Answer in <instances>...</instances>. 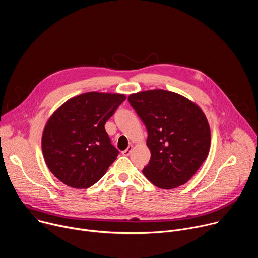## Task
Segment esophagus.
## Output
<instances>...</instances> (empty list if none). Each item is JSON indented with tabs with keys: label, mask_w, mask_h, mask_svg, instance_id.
I'll return each instance as SVG.
<instances>
[{
	"label": "esophagus",
	"mask_w": 258,
	"mask_h": 258,
	"mask_svg": "<svg viewBox=\"0 0 258 258\" xmlns=\"http://www.w3.org/2000/svg\"><path fill=\"white\" fill-rule=\"evenodd\" d=\"M133 148H134V146H133V145H130L125 150H123V151H122V154H123L124 156H128V155L131 154V152H132Z\"/></svg>",
	"instance_id": "obj_1"
}]
</instances>
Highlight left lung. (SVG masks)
Wrapping results in <instances>:
<instances>
[{
    "label": "left lung",
    "instance_id": "1",
    "mask_svg": "<svg viewBox=\"0 0 258 258\" xmlns=\"http://www.w3.org/2000/svg\"><path fill=\"white\" fill-rule=\"evenodd\" d=\"M128 102L148 132L151 158L144 175L164 190L186 183L209 153L210 127L201 108L165 90L132 94Z\"/></svg>",
    "mask_w": 258,
    "mask_h": 258
}]
</instances>
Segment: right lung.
Wrapping results in <instances>:
<instances>
[{"label": "right lung", "instance_id": "add662e5", "mask_svg": "<svg viewBox=\"0 0 258 258\" xmlns=\"http://www.w3.org/2000/svg\"><path fill=\"white\" fill-rule=\"evenodd\" d=\"M125 99L123 94L89 92L67 100L51 115L43 132V155L66 186L92 187L117 158L119 151L104 125Z\"/></svg>", "mask_w": 258, "mask_h": 258}]
</instances>
